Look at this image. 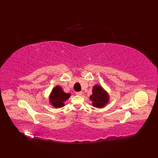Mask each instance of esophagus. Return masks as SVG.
I'll use <instances>...</instances> for the list:
<instances>
[{
    "label": "esophagus",
    "instance_id": "1",
    "mask_svg": "<svg viewBox=\"0 0 158 158\" xmlns=\"http://www.w3.org/2000/svg\"><path fill=\"white\" fill-rule=\"evenodd\" d=\"M75 94H76V95H79V96H81V95H82V92H75Z\"/></svg>",
    "mask_w": 158,
    "mask_h": 158
}]
</instances>
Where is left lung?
<instances>
[{"instance_id":"obj_1","label":"left lung","mask_w":158,"mask_h":158,"mask_svg":"<svg viewBox=\"0 0 158 158\" xmlns=\"http://www.w3.org/2000/svg\"><path fill=\"white\" fill-rule=\"evenodd\" d=\"M92 92V95H91L89 98L93 101L94 106L101 108L108 102V94L101 86L95 85L93 88Z\"/></svg>"}]
</instances>
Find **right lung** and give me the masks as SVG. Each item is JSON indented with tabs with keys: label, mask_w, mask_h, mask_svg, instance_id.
<instances>
[{
	"label": "right lung",
	"mask_w": 158,
	"mask_h": 158,
	"mask_svg": "<svg viewBox=\"0 0 158 158\" xmlns=\"http://www.w3.org/2000/svg\"><path fill=\"white\" fill-rule=\"evenodd\" d=\"M70 94L63 92L60 86H56L53 88L50 96V102L56 107H62L64 105V102L70 97Z\"/></svg>",
	"instance_id": "right-lung-1"
}]
</instances>
